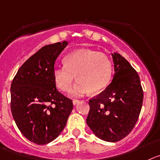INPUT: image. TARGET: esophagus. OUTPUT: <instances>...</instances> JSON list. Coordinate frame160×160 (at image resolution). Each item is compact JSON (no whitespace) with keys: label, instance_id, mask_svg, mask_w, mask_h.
Returning a JSON list of instances; mask_svg holds the SVG:
<instances>
[{"label":"esophagus","instance_id":"obj_1","mask_svg":"<svg viewBox=\"0 0 160 160\" xmlns=\"http://www.w3.org/2000/svg\"><path fill=\"white\" fill-rule=\"evenodd\" d=\"M72 102L74 105H77V104H78L80 102V100H78V99H73Z\"/></svg>","mask_w":160,"mask_h":160}]
</instances>
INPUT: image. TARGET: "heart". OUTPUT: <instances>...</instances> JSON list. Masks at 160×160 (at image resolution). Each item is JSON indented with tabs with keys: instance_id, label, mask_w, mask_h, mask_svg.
<instances>
[{
	"instance_id": "obj_1",
	"label": "heart",
	"mask_w": 160,
	"mask_h": 160,
	"mask_svg": "<svg viewBox=\"0 0 160 160\" xmlns=\"http://www.w3.org/2000/svg\"><path fill=\"white\" fill-rule=\"evenodd\" d=\"M64 65L53 69L56 87L68 92L75 80H78L72 94L80 95L91 92L98 93L107 87L111 80L113 65L110 58L102 53L92 50H80L68 53L63 59Z\"/></svg>"
}]
</instances>
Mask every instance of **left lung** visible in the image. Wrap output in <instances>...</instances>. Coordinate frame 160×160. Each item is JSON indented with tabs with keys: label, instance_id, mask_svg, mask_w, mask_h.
Listing matches in <instances>:
<instances>
[{
	"label": "left lung",
	"instance_id": "obj_1",
	"mask_svg": "<svg viewBox=\"0 0 160 160\" xmlns=\"http://www.w3.org/2000/svg\"><path fill=\"white\" fill-rule=\"evenodd\" d=\"M114 76L108 87L89 100L87 124L96 137L117 142L130 133L142 107L144 92L138 73L127 60L112 53Z\"/></svg>",
	"mask_w": 160,
	"mask_h": 160
}]
</instances>
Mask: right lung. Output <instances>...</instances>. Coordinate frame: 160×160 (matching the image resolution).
<instances>
[{
  "instance_id": "add662e5",
  "label": "right lung",
  "mask_w": 160,
  "mask_h": 160,
  "mask_svg": "<svg viewBox=\"0 0 160 160\" xmlns=\"http://www.w3.org/2000/svg\"><path fill=\"white\" fill-rule=\"evenodd\" d=\"M68 42L42 47L19 68L11 84V110L18 129L30 141L46 144L59 136L73 108L57 89L53 69Z\"/></svg>"
}]
</instances>
